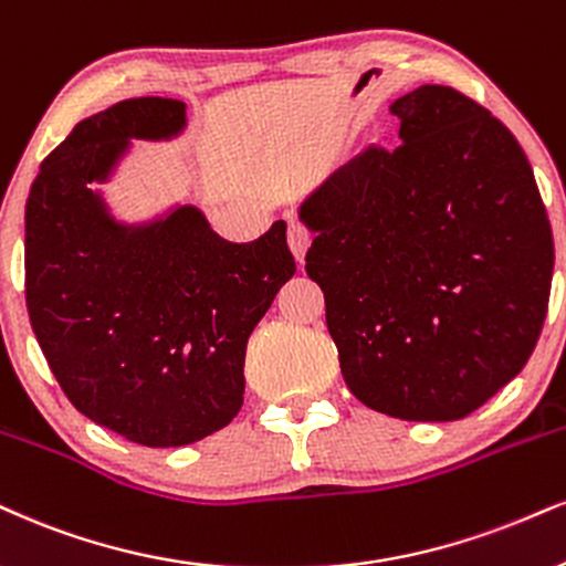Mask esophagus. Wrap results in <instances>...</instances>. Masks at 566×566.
<instances>
[{"label": "esophagus", "instance_id": "34e87169", "mask_svg": "<svg viewBox=\"0 0 566 566\" xmlns=\"http://www.w3.org/2000/svg\"><path fill=\"white\" fill-rule=\"evenodd\" d=\"M310 243H312L310 228H306L304 222H291V226H289V247H291V251H294V256L298 262H304V254H306V249H310Z\"/></svg>", "mask_w": 566, "mask_h": 566}]
</instances>
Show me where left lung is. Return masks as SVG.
I'll list each match as a JSON object with an SVG mask.
<instances>
[{"instance_id": "1", "label": "left lung", "mask_w": 566, "mask_h": 566, "mask_svg": "<svg viewBox=\"0 0 566 566\" xmlns=\"http://www.w3.org/2000/svg\"><path fill=\"white\" fill-rule=\"evenodd\" d=\"M399 146H367L302 205L340 373L365 407L451 422L538 344L554 235L509 128L451 86L390 104Z\"/></svg>"}]
</instances>
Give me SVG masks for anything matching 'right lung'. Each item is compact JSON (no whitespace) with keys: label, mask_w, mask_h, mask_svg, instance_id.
Masks as SVG:
<instances>
[{"label":"right lung","mask_w":566,"mask_h":566,"mask_svg":"<svg viewBox=\"0 0 566 566\" xmlns=\"http://www.w3.org/2000/svg\"><path fill=\"white\" fill-rule=\"evenodd\" d=\"M186 104L138 96L86 117L41 163L25 205V304L81 415L167 449L226 428L243 403L247 340L296 272L285 222L220 239L197 207L123 226L104 184L130 138H170Z\"/></svg>","instance_id":"add662e5"}]
</instances>
